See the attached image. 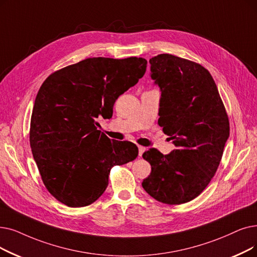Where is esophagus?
I'll return each mask as SVG.
<instances>
[{"label": "esophagus", "mask_w": 257, "mask_h": 257, "mask_svg": "<svg viewBox=\"0 0 257 257\" xmlns=\"http://www.w3.org/2000/svg\"><path fill=\"white\" fill-rule=\"evenodd\" d=\"M146 151V147H143V146H139V155L142 156L143 153Z\"/></svg>", "instance_id": "obj_1"}]
</instances>
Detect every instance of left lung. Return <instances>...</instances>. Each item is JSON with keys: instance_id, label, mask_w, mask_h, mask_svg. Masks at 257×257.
Segmentation results:
<instances>
[{"instance_id": "obj_1", "label": "left lung", "mask_w": 257, "mask_h": 257, "mask_svg": "<svg viewBox=\"0 0 257 257\" xmlns=\"http://www.w3.org/2000/svg\"><path fill=\"white\" fill-rule=\"evenodd\" d=\"M151 77L162 94L159 125L176 149L143 154L151 173L142 183L167 205L190 202L214 176L230 135L229 118L210 72L200 64L163 53L150 59Z\"/></svg>"}]
</instances>
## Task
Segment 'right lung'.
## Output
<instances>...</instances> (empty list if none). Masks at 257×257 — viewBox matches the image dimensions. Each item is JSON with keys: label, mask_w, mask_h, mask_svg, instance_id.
I'll list each match as a JSON object with an SVG mask.
<instances>
[{"label": "right lung", "mask_w": 257, "mask_h": 257, "mask_svg": "<svg viewBox=\"0 0 257 257\" xmlns=\"http://www.w3.org/2000/svg\"><path fill=\"white\" fill-rule=\"evenodd\" d=\"M147 61L89 58L54 71L32 109L29 141L42 181L68 207L91 205L108 186L110 170L137 159L131 142L111 141L97 130L117 97L146 72Z\"/></svg>", "instance_id": "1"}]
</instances>
